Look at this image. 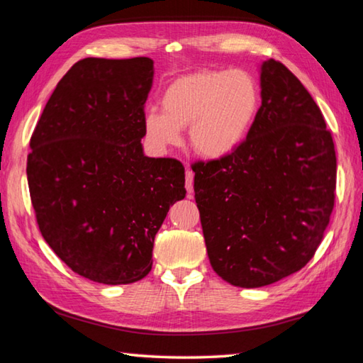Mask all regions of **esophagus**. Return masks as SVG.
I'll return each mask as SVG.
<instances>
[{"mask_svg":"<svg viewBox=\"0 0 363 363\" xmlns=\"http://www.w3.org/2000/svg\"><path fill=\"white\" fill-rule=\"evenodd\" d=\"M186 189L189 196L194 194V171L190 168L186 169Z\"/></svg>","mask_w":363,"mask_h":363,"instance_id":"esophagus-1","label":"esophagus"}]
</instances>
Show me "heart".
I'll list each match as a JSON object with an SVG mask.
<instances>
[{
    "label": "heart",
    "mask_w": 363,
    "mask_h": 363,
    "mask_svg": "<svg viewBox=\"0 0 363 363\" xmlns=\"http://www.w3.org/2000/svg\"><path fill=\"white\" fill-rule=\"evenodd\" d=\"M162 113L147 111L143 135L155 154L181 143L189 128V143L206 160L232 155L245 140L259 106V89L247 72L203 69L174 79L163 90Z\"/></svg>",
    "instance_id": "obj_1"
}]
</instances>
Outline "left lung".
Masks as SVG:
<instances>
[{
    "label": "left lung",
    "mask_w": 363,
    "mask_h": 363,
    "mask_svg": "<svg viewBox=\"0 0 363 363\" xmlns=\"http://www.w3.org/2000/svg\"><path fill=\"white\" fill-rule=\"evenodd\" d=\"M260 89L246 141L192 167L211 267L245 289L273 284L313 259L337 187L332 135L309 91L273 58L262 63Z\"/></svg>",
    "instance_id": "left-lung-1"
}]
</instances>
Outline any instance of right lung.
Masks as SVG:
<instances>
[{"label":"right lung","mask_w":363,"mask_h":363,"mask_svg":"<svg viewBox=\"0 0 363 363\" xmlns=\"http://www.w3.org/2000/svg\"><path fill=\"white\" fill-rule=\"evenodd\" d=\"M152 79L147 57L79 60L30 140L26 176L39 230L72 272L100 284L149 274L155 235L186 196L182 163L143 152Z\"/></svg>","instance_id":"right-lung-1"}]
</instances>
